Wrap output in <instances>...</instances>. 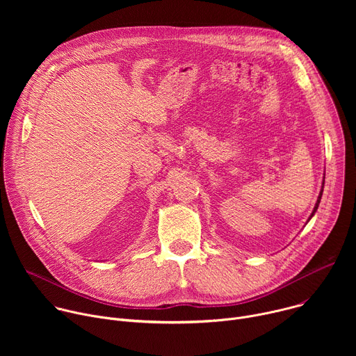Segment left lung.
I'll use <instances>...</instances> for the list:
<instances>
[{
  "mask_svg": "<svg viewBox=\"0 0 356 356\" xmlns=\"http://www.w3.org/2000/svg\"><path fill=\"white\" fill-rule=\"evenodd\" d=\"M323 188H324V181H323ZM323 188H321V191H320V195H318V198H317V202H316V206H314V210H313V213H312V216L309 217V221L313 218V216L316 214V211H317V209H318V206H320V201H321V195H323Z\"/></svg>",
  "mask_w": 356,
  "mask_h": 356,
  "instance_id": "obj_1",
  "label": "left lung"
}]
</instances>
